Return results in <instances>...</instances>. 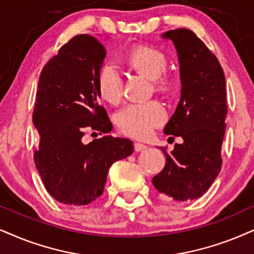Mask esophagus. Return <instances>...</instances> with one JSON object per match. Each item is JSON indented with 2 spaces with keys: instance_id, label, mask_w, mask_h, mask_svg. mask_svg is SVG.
I'll return each instance as SVG.
<instances>
[{
  "instance_id": "1",
  "label": "esophagus",
  "mask_w": 254,
  "mask_h": 254,
  "mask_svg": "<svg viewBox=\"0 0 254 254\" xmlns=\"http://www.w3.org/2000/svg\"><path fill=\"white\" fill-rule=\"evenodd\" d=\"M133 147H134V151H136V152H140V151L145 150L147 146L145 145V144H143V143H138V142H136V143L133 144Z\"/></svg>"
}]
</instances>
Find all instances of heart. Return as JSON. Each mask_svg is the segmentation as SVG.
Masks as SVG:
<instances>
[{"instance_id": "b5f03b06", "label": "heart", "mask_w": 254, "mask_h": 254, "mask_svg": "<svg viewBox=\"0 0 254 254\" xmlns=\"http://www.w3.org/2000/svg\"><path fill=\"white\" fill-rule=\"evenodd\" d=\"M125 62L134 71L152 78L158 91H169L172 86L171 78L166 75L168 57L162 50L150 46H137L125 55ZM96 86L99 96L110 104L120 103L123 97L124 78L117 66L105 63L99 69ZM168 112L159 101L127 105L118 112L116 123L121 132L136 138H146L153 129L166 121Z\"/></svg>"}]
</instances>
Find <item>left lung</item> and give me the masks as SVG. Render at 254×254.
<instances>
[{"mask_svg":"<svg viewBox=\"0 0 254 254\" xmlns=\"http://www.w3.org/2000/svg\"><path fill=\"white\" fill-rule=\"evenodd\" d=\"M181 63L182 97L164 132L183 138L166 156L152 184L165 197L190 200L201 197L220 172L221 144L226 129V83L219 61L193 31H166ZM171 138V137H170ZM175 138V137H172Z\"/></svg>","mask_w":254,"mask_h":254,"instance_id":"1","label":"left lung"}]
</instances>
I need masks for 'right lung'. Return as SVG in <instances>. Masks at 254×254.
Instances as JSON below:
<instances>
[{"mask_svg":"<svg viewBox=\"0 0 254 254\" xmlns=\"http://www.w3.org/2000/svg\"><path fill=\"white\" fill-rule=\"evenodd\" d=\"M105 55L98 38L76 35L48 61L38 79L35 165L51 197L66 205H88L101 197L112 163L133 152L130 139L107 136L112 124L98 103L96 86ZM85 129L106 136L85 146Z\"/></svg>","mask_w":254,"mask_h":254,"instance_id":"obj_1","label":"right lung"}]
</instances>
